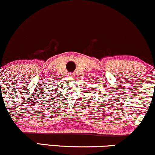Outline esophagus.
I'll use <instances>...</instances> for the list:
<instances>
[{
    "mask_svg": "<svg viewBox=\"0 0 155 155\" xmlns=\"http://www.w3.org/2000/svg\"><path fill=\"white\" fill-rule=\"evenodd\" d=\"M68 76H71V77H73V76H74V74H73V73H70L69 74H68Z\"/></svg>",
    "mask_w": 155,
    "mask_h": 155,
    "instance_id": "obj_1",
    "label": "esophagus"
}]
</instances>
